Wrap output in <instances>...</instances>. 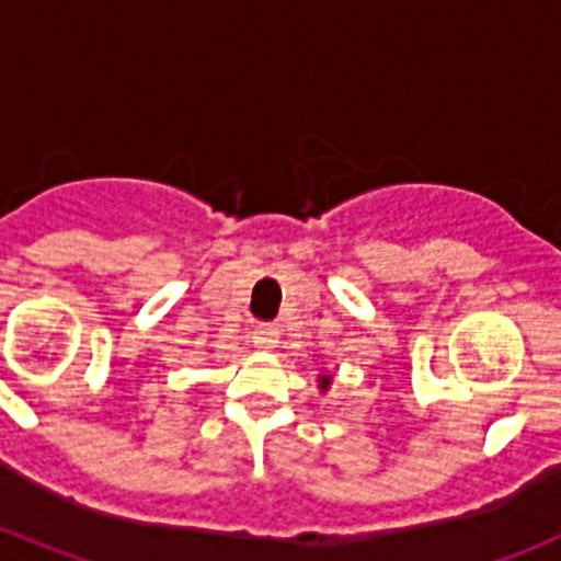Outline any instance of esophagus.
I'll return each instance as SVG.
<instances>
[{"label": "esophagus", "instance_id": "obj_1", "mask_svg": "<svg viewBox=\"0 0 561 561\" xmlns=\"http://www.w3.org/2000/svg\"><path fill=\"white\" fill-rule=\"evenodd\" d=\"M251 340H254L256 348H276V343H279V329L274 327V323H260V327L251 332Z\"/></svg>", "mask_w": 561, "mask_h": 561}]
</instances>
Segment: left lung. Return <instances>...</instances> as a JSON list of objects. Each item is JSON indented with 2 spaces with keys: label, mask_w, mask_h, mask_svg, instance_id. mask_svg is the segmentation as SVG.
I'll return each mask as SVG.
<instances>
[{
  "label": "left lung",
  "mask_w": 561,
  "mask_h": 561,
  "mask_svg": "<svg viewBox=\"0 0 561 561\" xmlns=\"http://www.w3.org/2000/svg\"><path fill=\"white\" fill-rule=\"evenodd\" d=\"M321 385H323V387H327V385H329V379H321Z\"/></svg>",
  "instance_id": "8db88e82"
}]
</instances>
